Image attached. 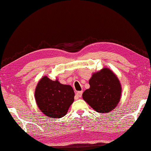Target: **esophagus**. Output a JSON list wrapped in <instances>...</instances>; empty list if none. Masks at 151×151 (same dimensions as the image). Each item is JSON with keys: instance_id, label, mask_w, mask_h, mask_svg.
<instances>
[{"instance_id": "obj_1", "label": "esophagus", "mask_w": 151, "mask_h": 151, "mask_svg": "<svg viewBox=\"0 0 151 151\" xmlns=\"http://www.w3.org/2000/svg\"><path fill=\"white\" fill-rule=\"evenodd\" d=\"M82 94H83V91H77L76 93V95L77 96L78 98H81L82 96Z\"/></svg>"}]
</instances>
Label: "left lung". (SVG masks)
Here are the masks:
<instances>
[{
	"label": "left lung",
	"mask_w": 151,
	"mask_h": 151,
	"mask_svg": "<svg viewBox=\"0 0 151 151\" xmlns=\"http://www.w3.org/2000/svg\"><path fill=\"white\" fill-rule=\"evenodd\" d=\"M89 89L83 92V98L94 111L104 113L116 106L121 95L119 78L111 70L104 68L92 75Z\"/></svg>",
	"instance_id": "8db88e82"
}]
</instances>
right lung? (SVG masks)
Segmentation results:
<instances>
[{
	"instance_id": "add662e5",
	"label": "right lung",
	"mask_w": 151,
	"mask_h": 151,
	"mask_svg": "<svg viewBox=\"0 0 151 151\" xmlns=\"http://www.w3.org/2000/svg\"><path fill=\"white\" fill-rule=\"evenodd\" d=\"M35 100L40 111L51 118L66 115L74 102L75 92L70 85H63L45 76L36 87Z\"/></svg>"
}]
</instances>
